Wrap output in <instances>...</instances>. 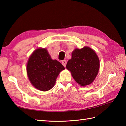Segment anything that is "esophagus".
Listing matches in <instances>:
<instances>
[{
	"mask_svg": "<svg viewBox=\"0 0 126 126\" xmlns=\"http://www.w3.org/2000/svg\"><path fill=\"white\" fill-rule=\"evenodd\" d=\"M62 65L65 67L66 66V61L65 60H63L62 61Z\"/></svg>",
	"mask_w": 126,
	"mask_h": 126,
	"instance_id": "esophagus-1",
	"label": "esophagus"
}]
</instances>
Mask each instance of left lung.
I'll use <instances>...</instances> for the list:
<instances>
[{"instance_id":"8db88e82","label":"left lung","mask_w":126,"mask_h":126,"mask_svg":"<svg viewBox=\"0 0 126 126\" xmlns=\"http://www.w3.org/2000/svg\"><path fill=\"white\" fill-rule=\"evenodd\" d=\"M77 83L85 86L93 82L100 68V61L95 52L90 48L84 47L76 49L72 53L71 59L66 66Z\"/></svg>"}]
</instances>
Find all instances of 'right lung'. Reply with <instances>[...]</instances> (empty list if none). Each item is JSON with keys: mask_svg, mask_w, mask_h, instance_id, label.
<instances>
[{"mask_svg": "<svg viewBox=\"0 0 126 126\" xmlns=\"http://www.w3.org/2000/svg\"><path fill=\"white\" fill-rule=\"evenodd\" d=\"M64 67L57 60L51 58L47 50L36 49L29 57L26 66L28 76L36 89L47 91L54 86L56 80Z\"/></svg>", "mask_w": 126, "mask_h": 126, "instance_id": "add662e5", "label": "right lung"}]
</instances>
